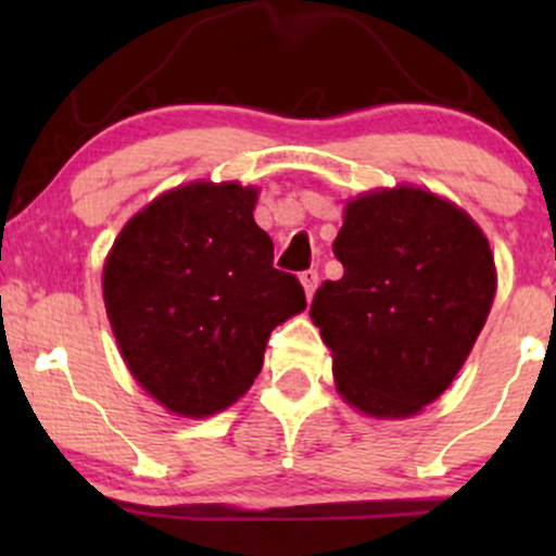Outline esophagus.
<instances>
[{
    "instance_id": "34e87169",
    "label": "esophagus",
    "mask_w": 556,
    "mask_h": 556,
    "mask_svg": "<svg viewBox=\"0 0 556 556\" xmlns=\"http://www.w3.org/2000/svg\"><path fill=\"white\" fill-rule=\"evenodd\" d=\"M300 282H303V287H305V295H308V300H311V298H314L316 287H318V271H316V269L303 271V274H300Z\"/></svg>"
}]
</instances>
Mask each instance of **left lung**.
I'll return each mask as SVG.
<instances>
[{
	"label": "left lung",
	"instance_id": "obj_1",
	"mask_svg": "<svg viewBox=\"0 0 556 556\" xmlns=\"http://www.w3.org/2000/svg\"><path fill=\"white\" fill-rule=\"evenodd\" d=\"M344 274L311 303L337 389L376 418H405L452 384L496 290L489 240L452 203L416 188L348 203L334 240Z\"/></svg>",
	"mask_w": 556,
	"mask_h": 556
}]
</instances>
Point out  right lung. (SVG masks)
Masks as SVG:
<instances>
[{"label":"right lung","instance_id":"add662e5","mask_svg":"<svg viewBox=\"0 0 556 556\" xmlns=\"http://www.w3.org/2000/svg\"><path fill=\"white\" fill-rule=\"evenodd\" d=\"M256 190L193 182L127 222L104 266V303L140 387L180 416L248 392L271 329L305 308L295 274L274 269L253 222Z\"/></svg>","mask_w":556,"mask_h":556}]
</instances>
